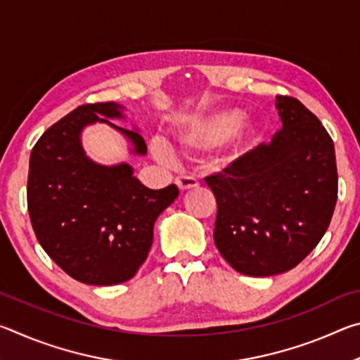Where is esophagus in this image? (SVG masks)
Instances as JSON below:
<instances>
[{"instance_id":"esophagus-1","label":"esophagus","mask_w":360,"mask_h":360,"mask_svg":"<svg viewBox=\"0 0 360 360\" xmlns=\"http://www.w3.org/2000/svg\"><path fill=\"white\" fill-rule=\"evenodd\" d=\"M176 186H178L181 192H184L191 191V188H197L198 181L192 178V176H179V178H176Z\"/></svg>"}]
</instances>
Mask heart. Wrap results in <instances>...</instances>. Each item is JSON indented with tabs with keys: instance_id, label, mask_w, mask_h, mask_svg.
<instances>
[{
	"instance_id": "heart-1",
	"label": "heart",
	"mask_w": 360,
	"mask_h": 360,
	"mask_svg": "<svg viewBox=\"0 0 360 360\" xmlns=\"http://www.w3.org/2000/svg\"><path fill=\"white\" fill-rule=\"evenodd\" d=\"M243 119L245 115L240 109H216V111L195 115V117L182 122L174 133V139L186 154L192 155L208 154V152L221 148L230 139L222 158L229 163L240 162L257 143V131L252 127L238 130ZM152 149L162 162L172 163L174 160L172 148L162 139H157Z\"/></svg>"
}]
</instances>
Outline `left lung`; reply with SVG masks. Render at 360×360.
I'll list each match as a JSON object with an SVG mask.
<instances>
[{"label":"left lung","mask_w":360,"mask_h":360,"mask_svg":"<svg viewBox=\"0 0 360 360\" xmlns=\"http://www.w3.org/2000/svg\"><path fill=\"white\" fill-rule=\"evenodd\" d=\"M283 130L222 173L206 178L216 195L214 243L233 270L273 276L318 246L337 205L332 138L300 101L276 96Z\"/></svg>","instance_id":"1"}]
</instances>
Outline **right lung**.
I'll return each mask as SVG.
<instances>
[{
  "instance_id": "add662e5",
  "label": "right lung",
  "mask_w": 360,
  "mask_h": 360,
  "mask_svg": "<svg viewBox=\"0 0 360 360\" xmlns=\"http://www.w3.org/2000/svg\"><path fill=\"white\" fill-rule=\"evenodd\" d=\"M117 103L84 105L44 131L30 155L28 212L39 245L76 281L114 285L136 275L148 259L157 217L178 198L174 184L148 188L127 162L101 165L85 154L82 131L106 124L130 143V154L148 152L138 129L125 130Z\"/></svg>"
}]
</instances>
